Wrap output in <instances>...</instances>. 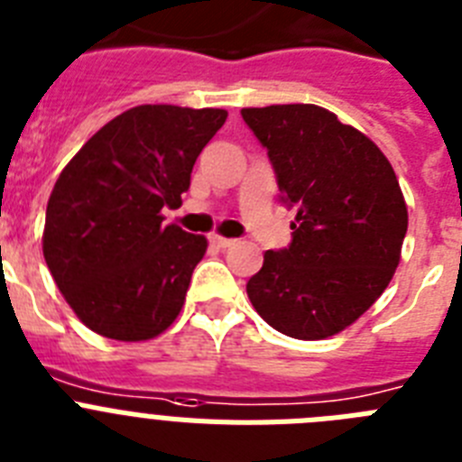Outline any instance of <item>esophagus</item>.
<instances>
[{"mask_svg": "<svg viewBox=\"0 0 462 462\" xmlns=\"http://www.w3.org/2000/svg\"><path fill=\"white\" fill-rule=\"evenodd\" d=\"M208 242L214 244V246H218V248H227V246H232V244H235V239H227V236L214 235L211 239H208Z\"/></svg>", "mask_w": 462, "mask_h": 462, "instance_id": "1", "label": "esophagus"}]
</instances>
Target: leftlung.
I'll list each match as a JSON object with an SVG mask.
<instances>
[{"label": "left lung", "mask_w": 462, "mask_h": 462, "mask_svg": "<svg viewBox=\"0 0 462 462\" xmlns=\"http://www.w3.org/2000/svg\"><path fill=\"white\" fill-rule=\"evenodd\" d=\"M267 148L281 202L298 207L292 242L264 254L251 304L295 339L342 332L379 300L400 263L407 204L372 139L316 104L242 109Z\"/></svg>", "instance_id": "obj_1"}]
</instances>
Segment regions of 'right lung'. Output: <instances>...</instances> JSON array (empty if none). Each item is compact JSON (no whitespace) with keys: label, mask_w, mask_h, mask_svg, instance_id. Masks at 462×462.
Listing matches in <instances>:
<instances>
[{"label":"right lung","mask_w":462,"mask_h":462,"mask_svg":"<svg viewBox=\"0 0 462 462\" xmlns=\"http://www.w3.org/2000/svg\"><path fill=\"white\" fill-rule=\"evenodd\" d=\"M227 111L143 104L92 134L55 181L43 258L74 314L118 342L153 339L186 302L207 239L164 226Z\"/></svg>","instance_id":"obj_1"}]
</instances>
